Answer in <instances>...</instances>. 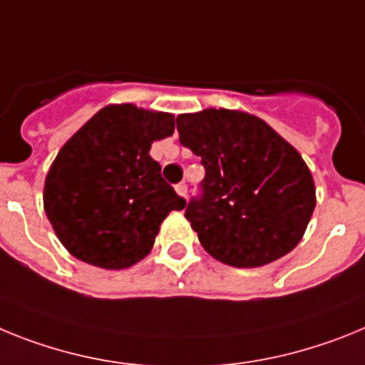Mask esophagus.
<instances>
[{
    "label": "esophagus",
    "instance_id": "obj_1",
    "mask_svg": "<svg viewBox=\"0 0 365 365\" xmlns=\"http://www.w3.org/2000/svg\"><path fill=\"white\" fill-rule=\"evenodd\" d=\"M176 192H178L180 196H183V198H187V185H185V182H180L178 185H176Z\"/></svg>",
    "mask_w": 365,
    "mask_h": 365
}]
</instances>
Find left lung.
<instances>
[{"instance_id":"obj_1","label":"left lung","mask_w":365,"mask_h":365,"mask_svg":"<svg viewBox=\"0 0 365 365\" xmlns=\"http://www.w3.org/2000/svg\"><path fill=\"white\" fill-rule=\"evenodd\" d=\"M180 143L202 158L200 195L185 218L209 255L255 268L292 252L316 207V187L299 152L262 119L207 108L176 117Z\"/></svg>"}]
</instances>
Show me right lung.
Instances as JSON below:
<instances>
[{
	"label": "right lung",
	"instance_id": "add662e5",
	"mask_svg": "<svg viewBox=\"0 0 365 365\" xmlns=\"http://www.w3.org/2000/svg\"><path fill=\"white\" fill-rule=\"evenodd\" d=\"M173 132L170 113L112 104L60 148L47 173L43 209L73 257L106 270L147 257L161 222L185 207L148 154Z\"/></svg>",
	"mask_w": 365,
	"mask_h": 365
}]
</instances>
